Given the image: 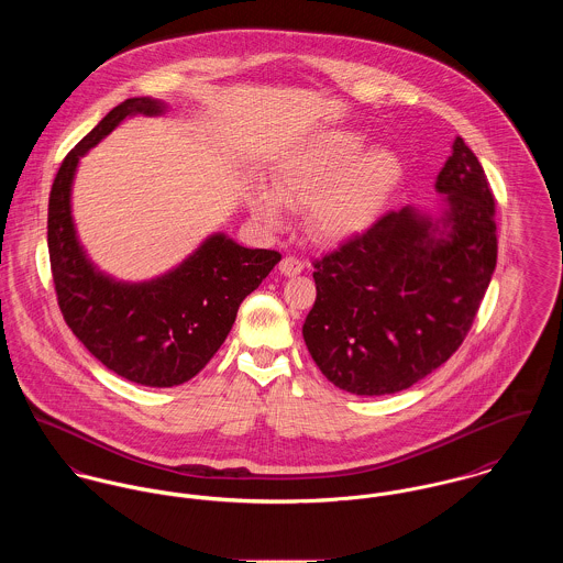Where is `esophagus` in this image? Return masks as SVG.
<instances>
[{"instance_id":"obj_1","label":"esophagus","mask_w":563,"mask_h":563,"mask_svg":"<svg viewBox=\"0 0 563 563\" xmlns=\"http://www.w3.org/2000/svg\"><path fill=\"white\" fill-rule=\"evenodd\" d=\"M278 269H280V274H285V276H298V274L305 269V263H302L300 258H296V256H285V258L280 261Z\"/></svg>"}]
</instances>
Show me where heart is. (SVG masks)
<instances>
[{"label": "heart", "mask_w": 563, "mask_h": 563, "mask_svg": "<svg viewBox=\"0 0 563 563\" xmlns=\"http://www.w3.org/2000/svg\"><path fill=\"white\" fill-rule=\"evenodd\" d=\"M365 148V137L334 129L287 148L272 166L269 186L252 184V216L267 229L287 224V207H311L312 231L347 240L367 231L404 177L401 157L386 146Z\"/></svg>", "instance_id": "b5f03b06"}]
</instances>
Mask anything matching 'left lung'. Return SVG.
Segmentation results:
<instances>
[{
    "instance_id": "8db88e82",
    "label": "left lung",
    "mask_w": 563,
    "mask_h": 563,
    "mask_svg": "<svg viewBox=\"0 0 563 563\" xmlns=\"http://www.w3.org/2000/svg\"><path fill=\"white\" fill-rule=\"evenodd\" d=\"M434 189V209L388 211L314 263L302 336L341 390L410 388L451 358L475 319L497 265L495 198L460 135Z\"/></svg>"
}]
</instances>
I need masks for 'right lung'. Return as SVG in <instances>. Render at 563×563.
Masks as SVG:
<instances>
[{
	"mask_svg": "<svg viewBox=\"0 0 563 563\" xmlns=\"http://www.w3.org/2000/svg\"><path fill=\"white\" fill-rule=\"evenodd\" d=\"M166 112L168 103L153 97L117 106L64 157L47 218L54 285L68 328L110 372L155 388L179 386L205 369L244 298L280 261L278 252L244 249L224 231L207 235L181 263L146 280H121L90 258L73 218L81 157L126 119Z\"/></svg>",
	"mask_w": 563,
	"mask_h": 563,
	"instance_id": "right-lung-1",
	"label": "right lung"
}]
</instances>
